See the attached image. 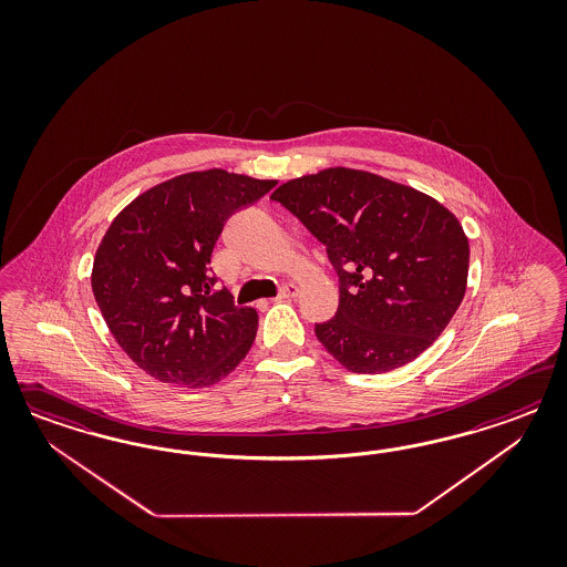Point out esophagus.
I'll list each match as a JSON object with an SVG mask.
<instances>
[{"mask_svg": "<svg viewBox=\"0 0 567 567\" xmlns=\"http://www.w3.org/2000/svg\"><path fill=\"white\" fill-rule=\"evenodd\" d=\"M299 295V287L297 285H285L278 295H276L275 301H282V299H291V297H297Z\"/></svg>", "mask_w": 567, "mask_h": 567, "instance_id": "obj_1", "label": "esophagus"}]
</instances>
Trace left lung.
I'll list each match as a JSON object with an SVG mask.
<instances>
[{
    "label": "left lung",
    "mask_w": 567,
    "mask_h": 567,
    "mask_svg": "<svg viewBox=\"0 0 567 567\" xmlns=\"http://www.w3.org/2000/svg\"><path fill=\"white\" fill-rule=\"evenodd\" d=\"M327 247L337 313L316 324L328 353L355 374L415 360L460 308L470 245L436 199L370 172L328 168L272 197Z\"/></svg>",
    "instance_id": "obj_1"
}]
</instances>
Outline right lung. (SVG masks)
<instances>
[{
    "instance_id": "add662e5",
    "label": "right lung",
    "mask_w": 567,
    "mask_h": 567,
    "mask_svg": "<svg viewBox=\"0 0 567 567\" xmlns=\"http://www.w3.org/2000/svg\"><path fill=\"white\" fill-rule=\"evenodd\" d=\"M276 181L214 168L171 178L138 195L110 224L91 287L126 355L176 386H209L251 349L258 311L216 289L209 268L226 220Z\"/></svg>"
}]
</instances>
